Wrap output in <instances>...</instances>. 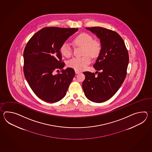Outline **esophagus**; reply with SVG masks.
<instances>
[{
  "label": "esophagus",
  "instance_id": "obj_1",
  "mask_svg": "<svg viewBox=\"0 0 152 152\" xmlns=\"http://www.w3.org/2000/svg\"><path fill=\"white\" fill-rule=\"evenodd\" d=\"M75 74H79L80 73V72L77 71V70H75Z\"/></svg>",
  "mask_w": 152,
  "mask_h": 152
}]
</instances>
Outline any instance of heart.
I'll return each mask as SVG.
<instances>
[{
  "mask_svg": "<svg viewBox=\"0 0 152 152\" xmlns=\"http://www.w3.org/2000/svg\"><path fill=\"white\" fill-rule=\"evenodd\" d=\"M75 45L84 47L83 57H76L72 58L68 62V66L77 71H83L87 67L91 61L92 58H96L100 54L102 50V45L98 40L94 39L92 36L83 32L77 35L73 40ZM62 55L66 58H69L72 54V49L67 42L62 44L60 49Z\"/></svg>",
  "mask_w": 152,
  "mask_h": 152,
  "instance_id": "obj_1",
  "label": "heart"
}]
</instances>
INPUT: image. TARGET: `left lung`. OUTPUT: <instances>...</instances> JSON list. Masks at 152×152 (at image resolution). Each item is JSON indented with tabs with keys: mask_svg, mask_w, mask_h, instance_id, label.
Wrapping results in <instances>:
<instances>
[{
	"mask_svg": "<svg viewBox=\"0 0 152 152\" xmlns=\"http://www.w3.org/2000/svg\"><path fill=\"white\" fill-rule=\"evenodd\" d=\"M86 28L100 39L102 50L94 65L97 76L94 73L84 72L83 88L87 99L102 103L113 97L123 84L126 77L129 54L118 33L99 26ZM99 70L101 72H98Z\"/></svg>",
	"mask_w": 152,
	"mask_h": 152,
	"instance_id": "1",
	"label": "left lung"
}]
</instances>
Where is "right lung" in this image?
Masks as SVG:
<instances>
[{"instance_id": "add662e5", "label": "right lung", "mask_w": 152, "mask_h": 152, "mask_svg": "<svg viewBox=\"0 0 152 152\" xmlns=\"http://www.w3.org/2000/svg\"><path fill=\"white\" fill-rule=\"evenodd\" d=\"M77 28L45 27L32 36L24 53L23 72L26 80L37 97L48 103H55L65 97L75 75L71 68H63L60 49ZM60 69L57 75L54 71Z\"/></svg>"}]
</instances>
